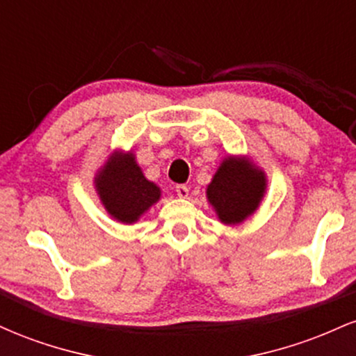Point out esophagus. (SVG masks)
Wrapping results in <instances>:
<instances>
[{"mask_svg":"<svg viewBox=\"0 0 356 356\" xmlns=\"http://www.w3.org/2000/svg\"><path fill=\"white\" fill-rule=\"evenodd\" d=\"M175 192H177V195L181 199H187V195H189V187L184 186V184H179V186L175 187Z\"/></svg>","mask_w":356,"mask_h":356,"instance_id":"34e87169","label":"esophagus"}]
</instances>
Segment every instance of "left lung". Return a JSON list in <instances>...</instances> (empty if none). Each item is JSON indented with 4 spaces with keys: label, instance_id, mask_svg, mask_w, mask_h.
Returning <instances> with one entry per match:
<instances>
[{
    "label": "left lung",
    "instance_id": "left-lung-1",
    "mask_svg": "<svg viewBox=\"0 0 356 356\" xmlns=\"http://www.w3.org/2000/svg\"><path fill=\"white\" fill-rule=\"evenodd\" d=\"M266 174L244 157L227 155L207 186V201L220 222L236 226L254 214L266 192Z\"/></svg>",
    "mask_w": 356,
    "mask_h": 356
}]
</instances>
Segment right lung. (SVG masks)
Masks as SVG:
<instances>
[{
    "mask_svg": "<svg viewBox=\"0 0 356 356\" xmlns=\"http://www.w3.org/2000/svg\"><path fill=\"white\" fill-rule=\"evenodd\" d=\"M95 189L105 211L118 222L134 224L161 199V187L147 181L132 152L115 150L100 167Z\"/></svg>",
    "mask_w": 356,
    "mask_h": 356,
    "instance_id": "add662e5",
    "label": "right lung"
}]
</instances>
